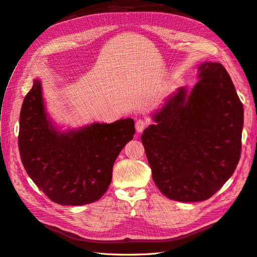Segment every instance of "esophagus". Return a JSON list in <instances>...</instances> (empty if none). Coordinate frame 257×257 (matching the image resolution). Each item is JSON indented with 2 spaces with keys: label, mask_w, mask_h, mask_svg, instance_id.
I'll list each match as a JSON object with an SVG mask.
<instances>
[{
  "label": "esophagus",
  "mask_w": 257,
  "mask_h": 257,
  "mask_svg": "<svg viewBox=\"0 0 257 257\" xmlns=\"http://www.w3.org/2000/svg\"><path fill=\"white\" fill-rule=\"evenodd\" d=\"M147 125H148V122L146 120H142V119L137 120L135 123V127H136V131L138 132V133H142V132L147 127Z\"/></svg>",
  "instance_id": "obj_1"
}]
</instances>
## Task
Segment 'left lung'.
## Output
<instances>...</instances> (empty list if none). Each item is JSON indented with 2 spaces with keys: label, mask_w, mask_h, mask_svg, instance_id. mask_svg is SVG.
<instances>
[{
  "label": "left lung",
  "mask_w": 257,
  "mask_h": 257,
  "mask_svg": "<svg viewBox=\"0 0 257 257\" xmlns=\"http://www.w3.org/2000/svg\"><path fill=\"white\" fill-rule=\"evenodd\" d=\"M198 71L190 94L179 89L142 135L154 183L183 203L214 195L241 155L243 105L234 83L221 63L206 62Z\"/></svg>",
  "instance_id": "left-lung-1"
}]
</instances>
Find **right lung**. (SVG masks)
Segmentation results:
<instances>
[{
  "mask_svg": "<svg viewBox=\"0 0 257 257\" xmlns=\"http://www.w3.org/2000/svg\"><path fill=\"white\" fill-rule=\"evenodd\" d=\"M134 134L133 119L60 133L46 118L35 79L21 107L18 145L23 167L45 195L60 205L81 206L104 195L113 163Z\"/></svg>",
  "mask_w": 257,
  "mask_h": 257,
  "instance_id": "obj_1",
  "label": "right lung"
}]
</instances>
